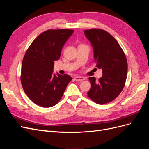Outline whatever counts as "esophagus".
Listing matches in <instances>:
<instances>
[{
	"instance_id": "1",
	"label": "esophagus",
	"mask_w": 149,
	"mask_h": 149,
	"mask_svg": "<svg viewBox=\"0 0 149 149\" xmlns=\"http://www.w3.org/2000/svg\"><path fill=\"white\" fill-rule=\"evenodd\" d=\"M85 78L84 77H81V76H76L74 77V80L76 81H84Z\"/></svg>"
}]
</instances>
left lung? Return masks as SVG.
Instances as JSON below:
<instances>
[{
  "mask_svg": "<svg viewBox=\"0 0 149 149\" xmlns=\"http://www.w3.org/2000/svg\"><path fill=\"white\" fill-rule=\"evenodd\" d=\"M94 49L96 67L102 70V77L98 80L89 77L91 84L88 97L98 104L111 102L118 97L125 86L127 74V61L118 41L100 29L84 30Z\"/></svg>",
  "mask_w": 149,
  "mask_h": 149,
  "instance_id": "8db88e82",
  "label": "left lung"
}]
</instances>
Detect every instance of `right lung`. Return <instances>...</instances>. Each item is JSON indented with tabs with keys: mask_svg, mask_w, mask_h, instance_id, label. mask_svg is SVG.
I'll list each match as a JSON object with an SVG mask.
<instances>
[{
	"mask_svg": "<svg viewBox=\"0 0 149 149\" xmlns=\"http://www.w3.org/2000/svg\"><path fill=\"white\" fill-rule=\"evenodd\" d=\"M74 32L70 29H49L36 38L22 61L20 81L24 92L36 104L49 107L60 101L71 77L56 76L53 68L66 40Z\"/></svg>",
	"mask_w": 149,
	"mask_h": 149,
	"instance_id": "right-lung-1",
	"label": "right lung"
}]
</instances>
